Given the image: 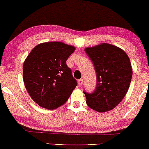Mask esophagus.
<instances>
[{
	"label": "esophagus",
	"instance_id": "34e87169",
	"mask_svg": "<svg viewBox=\"0 0 149 149\" xmlns=\"http://www.w3.org/2000/svg\"><path fill=\"white\" fill-rule=\"evenodd\" d=\"M83 84V79H80L79 80H78V85H82Z\"/></svg>",
	"mask_w": 149,
	"mask_h": 149
}]
</instances>
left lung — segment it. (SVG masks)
I'll return each instance as SVG.
<instances>
[{
    "mask_svg": "<svg viewBox=\"0 0 149 149\" xmlns=\"http://www.w3.org/2000/svg\"><path fill=\"white\" fill-rule=\"evenodd\" d=\"M97 74L95 91H83L86 103L98 112L112 110L125 96L132 76L130 60L123 50L111 44L102 43L86 47Z\"/></svg>",
    "mask_w": 149,
    "mask_h": 149,
    "instance_id": "8db88e82",
    "label": "left lung"
}]
</instances>
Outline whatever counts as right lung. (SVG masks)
I'll list each match as a JSON object with an SVG mask.
<instances>
[{
  "mask_svg": "<svg viewBox=\"0 0 149 149\" xmlns=\"http://www.w3.org/2000/svg\"><path fill=\"white\" fill-rule=\"evenodd\" d=\"M73 46L61 42L38 44L23 65V80L27 92L38 105L55 109L66 103L77 86L66 64Z\"/></svg>",
  "mask_w": 149,
  "mask_h": 149,
  "instance_id": "1",
  "label": "right lung"
}]
</instances>
